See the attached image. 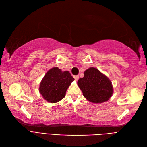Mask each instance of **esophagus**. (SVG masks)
I'll return each instance as SVG.
<instances>
[{"label": "esophagus", "instance_id": "esophagus-1", "mask_svg": "<svg viewBox=\"0 0 147 147\" xmlns=\"http://www.w3.org/2000/svg\"><path fill=\"white\" fill-rule=\"evenodd\" d=\"M74 78L76 80H78V79H79V76L78 75H76V76H74Z\"/></svg>", "mask_w": 147, "mask_h": 147}]
</instances>
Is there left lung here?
I'll return each instance as SVG.
<instances>
[{"mask_svg": "<svg viewBox=\"0 0 147 147\" xmlns=\"http://www.w3.org/2000/svg\"><path fill=\"white\" fill-rule=\"evenodd\" d=\"M84 76L80 78L78 85L84 96L93 103H102L108 101L113 94L112 82L106 76L95 68L85 71Z\"/></svg>", "mask_w": 147, "mask_h": 147, "instance_id": "obj_1", "label": "left lung"}]
</instances>
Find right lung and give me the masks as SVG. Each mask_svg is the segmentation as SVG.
Returning <instances> with one entry per match:
<instances>
[{
  "instance_id": "add662e5",
  "label": "right lung",
  "mask_w": 147,
  "mask_h": 147,
  "mask_svg": "<svg viewBox=\"0 0 147 147\" xmlns=\"http://www.w3.org/2000/svg\"><path fill=\"white\" fill-rule=\"evenodd\" d=\"M74 79L68 71H61L57 67L49 69L40 84L39 91L46 101L55 103L65 96L68 88Z\"/></svg>"
}]
</instances>
